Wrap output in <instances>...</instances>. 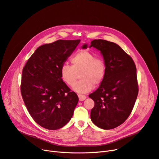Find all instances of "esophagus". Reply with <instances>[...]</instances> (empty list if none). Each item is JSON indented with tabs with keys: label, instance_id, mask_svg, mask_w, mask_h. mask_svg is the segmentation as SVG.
Segmentation results:
<instances>
[{
	"label": "esophagus",
	"instance_id": "1",
	"mask_svg": "<svg viewBox=\"0 0 159 159\" xmlns=\"http://www.w3.org/2000/svg\"><path fill=\"white\" fill-rule=\"evenodd\" d=\"M78 97H79L80 101H84V100H85V98H86V97L85 96V95L81 94H78Z\"/></svg>",
	"mask_w": 159,
	"mask_h": 159
}]
</instances>
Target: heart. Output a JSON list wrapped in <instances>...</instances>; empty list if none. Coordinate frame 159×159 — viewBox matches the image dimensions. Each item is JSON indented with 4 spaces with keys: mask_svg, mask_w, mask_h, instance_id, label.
I'll return each instance as SVG.
<instances>
[{
    "mask_svg": "<svg viewBox=\"0 0 159 159\" xmlns=\"http://www.w3.org/2000/svg\"><path fill=\"white\" fill-rule=\"evenodd\" d=\"M71 66L63 65L60 68L62 81L68 86H73L80 73L81 80L73 87L79 93H86L91 91L94 86L102 82L106 73V64L100 57L87 50H80L70 58Z\"/></svg>",
    "mask_w": 159,
    "mask_h": 159,
    "instance_id": "obj_1",
    "label": "heart"
}]
</instances>
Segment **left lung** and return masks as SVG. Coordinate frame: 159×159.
I'll use <instances>...</instances> for the list:
<instances>
[{"instance_id": "8db88e82", "label": "left lung", "mask_w": 159, "mask_h": 159, "mask_svg": "<svg viewBox=\"0 0 159 159\" xmlns=\"http://www.w3.org/2000/svg\"><path fill=\"white\" fill-rule=\"evenodd\" d=\"M100 51L106 73L100 87L89 95L94 102L91 119L98 127L109 130L123 123L131 113L138 94L135 63L116 43L93 40L89 48ZM87 44L82 48L86 49Z\"/></svg>"}]
</instances>
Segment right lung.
<instances>
[{"instance_id": "add662e5", "label": "right lung", "mask_w": 159, "mask_h": 159, "mask_svg": "<svg viewBox=\"0 0 159 159\" xmlns=\"http://www.w3.org/2000/svg\"><path fill=\"white\" fill-rule=\"evenodd\" d=\"M80 40H59L38 48L22 72L21 93L32 118L42 127L57 130L71 119L78 97L63 82L60 68Z\"/></svg>"}]
</instances>
